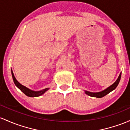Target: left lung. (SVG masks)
I'll use <instances>...</instances> for the list:
<instances>
[{
	"mask_svg": "<svg viewBox=\"0 0 130 130\" xmlns=\"http://www.w3.org/2000/svg\"><path fill=\"white\" fill-rule=\"evenodd\" d=\"M121 75H122V73H120V74L118 76L117 79L115 81V82L113 84H112L111 86L108 87L107 88L105 89L104 90L100 91V92H89L88 91H85V92L86 94L87 95H89L91 97H94V98H101L102 97L105 96V95L108 94L109 92H110L111 91H113L115 88H117V86H118V83H119L120 80L121 78Z\"/></svg>",
	"mask_w": 130,
	"mask_h": 130,
	"instance_id": "8db88e82",
	"label": "left lung"
}]
</instances>
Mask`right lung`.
<instances>
[{
	"label": "right lung",
	"instance_id": "right-lung-1",
	"mask_svg": "<svg viewBox=\"0 0 130 130\" xmlns=\"http://www.w3.org/2000/svg\"><path fill=\"white\" fill-rule=\"evenodd\" d=\"M11 72H12L13 80V82H14V83H15V85H16V86L18 88V89H20V90L22 91V92H23L25 95H26L27 96L32 97V98H33V97L40 96V95H42L43 94L45 93L47 91L49 90V88H45V89H42V90H41V91L31 90L30 89L26 88V86H23V85H22L17 80V79L15 78V76H14V74H13V73L12 70H11Z\"/></svg>",
	"mask_w": 130,
	"mask_h": 130
}]
</instances>
